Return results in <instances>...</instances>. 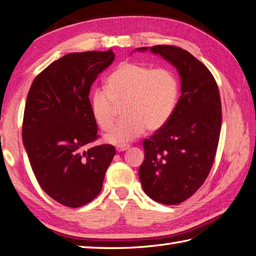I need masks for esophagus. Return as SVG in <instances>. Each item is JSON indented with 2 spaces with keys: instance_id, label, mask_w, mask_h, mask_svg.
Returning <instances> with one entry per match:
<instances>
[{
  "instance_id": "1",
  "label": "esophagus",
  "mask_w": 256,
  "mask_h": 256,
  "mask_svg": "<svg viewBox=\"0 0 256 256\" xmlns=\"http://www.w3.org/2000/svg\"><path fill=\"white\" fill-rule=\"evenodd\" d=\"M129 144H118L117 147H116V150H117L118 152H124V150H127V149H129Z\"/></svg>"
}]
</instances>
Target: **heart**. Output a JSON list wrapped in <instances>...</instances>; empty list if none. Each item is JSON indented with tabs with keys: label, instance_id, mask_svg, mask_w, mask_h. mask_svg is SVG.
<instances>
[{
	"label": "heart",
	"instance_id": "heart-1",
	"mask_svg": "<svg viewBox=\"0 0 256 256\" xmlns=\"http://www.w3.org/2000/svg\"><path fill=\"white\" fill-rule=\"evenodd\" d=\"M177 80L170 71L138 64H122L108 76L104 88L90 97V112L100 129L109 130L114 118V104L124 100V117L104 136L109 144H124L165 124L175 109Z\"/></svg>",
	"mask_w": 256,
	"mask_h": 256
}]
</instances>
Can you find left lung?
Masks as SVG:
<instances>
[{"mask_svg":"<svg viewBox=\"0 0 256 256\" xmlns=\"http://www.w3.org/2000/svg\"><path fill=\"white\" fill-rule=\"evenodd\" d=\"M175 66L180 97L164 126L144 139V159L139 167L144 192L165 205H177L203 185L218 149L222 104L210 70L190 52L172 46L138 48Z\"/></svg>","mask_w":256,"mask_h":256,"instance_id":"8db88e82","label":"left lung"}]
</instances>
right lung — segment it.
Instances as JSON below:
<instances>
[{
	"label": "right lung",
	"instance_id": "obj_1",
	"mask_svg": "<svg viewBox=\"0 0 256 256\" xmlns=\"http://www.w3.org/2000/svg\"><path fill=\"white\" fill-rule=\"evenodd\" d=\"M114 60L112 50L69 53L43 70L28 90L24 148L42 190L64 206L80 207L99 194L116 154L112 144L82 150L98 137L90 88Z\"/></svg>",
	"mask_w": 256,
	"mask_h": 256
}]
</instances>
